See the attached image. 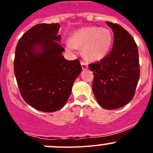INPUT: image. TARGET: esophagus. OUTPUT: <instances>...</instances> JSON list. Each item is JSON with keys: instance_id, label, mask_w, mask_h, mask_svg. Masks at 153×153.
<instances>
[{"instance_id": "1", "label": "esophagus", "mask_w": 153, "mask_h": 153, "mask_svg": "<svg viewBox=\"0 0 153 153\" xmlns=\"http://www.w3.org/2000/svg\"><path fill=\"white\" fill-rule=\"evenodd\" d=\"M81 67H82L83 69H87V68H88V64H87V63L86 62V61H81Z\"/></svg>"}]
</instances>
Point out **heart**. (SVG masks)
<instances>
[{"label":"heart","instance_id":"b5f03b06","mask_svg":"<svg viewBox=\"0 0 153 153\" xmlns=\"http://www.w3.org/2000/svg\"><path fill=\"white\" fill-rule=\"evenodd\" d=\"M112 43V35L109 29L87 27L75 32L66 46L69 51L83 48L84 55L87 59L97 61L108 53Z\"/></svg>","mask_w":153,"mask_h":153}]
</instances>
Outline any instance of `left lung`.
<instances>
[{
  "mask_svg": "<svg viewBox=\"0 0 153 153\" xmlns=\"http://www.w3.org/2000/svg\"><path fill=\"white\" fill-rule=\"evenodd\" d=\"M114 33L112 49L98 62L89 64L93 72L92 91L106 109L126 105L135 95L140 77L138 49L132 35L118 24L106 21Z\"/></svg>",
  "mask_w": 153,
  "mask_h": 153,
  "instance_id": "8db88e82",
  "label": "left lung"
}]
</instances>
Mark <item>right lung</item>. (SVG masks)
Instances as JSON below:
<instances>
[{
    "label": "right lung",
    "instance_id": "add662e5",
    "mask_svg": "<svg viewBox=\"0 0 153 153\" xmlns=\"http://www.w3.org/2000/svg\"><path fill=\"white\" fill-rule=\"evenodd\" d=\"M58 24H38L18 41L14 72L21 96L39 111L52 112L65 105L73 83L81 72L78 59L62 55Z\"/></svg>",
    "mask_w": 153,
    "mask_h": 153
}]
</instances>
